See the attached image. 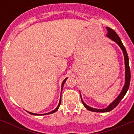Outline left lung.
<instances>
[{
	"mask_svg": "<svg viewBox=\"0 0 134 134\" xmlns=\"http://www.w3.org/2000/svg\"><path fill=\"white\" fill-rule=\"evenodd\" d=\"M107 30H108V34L106 35V36L108 37V38L111 39L113 41H114L118 44L120 46V47L121 48V49L122 50L123 53H124V56H125V69H126V71H125V84L124 87H123V89L122 90V92H120V94H119V96L116 98V99H115V101L113 103L109 105V106L107 107V108H104V109H97V108H92V107H90L88 105H86L85 103L83 102V101L82 100V103L83 104V106L86 107V108H87L88 110H90V111H93V112H109L110 110H112L113 108H115L116 107L118 104L120 102V101L123 99V97H125V94L127 93V90L129 89V84H130V80H131V72H130V68H129V57H128V55H127V51H126V48L123 45L122 41H121L120 37L118 35L116 32H115L114 30L111 29L110 28H108L107 27Z\"/></svg>",
	"mask_w": 134,
	"mask_h": 134,
	"instance_id": "1",
	"label": "left lung"
}]
</instances>
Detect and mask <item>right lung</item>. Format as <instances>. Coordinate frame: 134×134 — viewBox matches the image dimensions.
Segmentation results:
<instances>
[{"instance_id": "right-lung-1", "label": "right lung", "mask_w": 134, "mask_h": 134, "mask_svg": "<svg viewBox=\"0 0 134 134\" xmlns=\"http://www.w3.org/2000/svg\"><path fill=\"white\" fill-rule=\"evenodd\" d=\"M67 78H66V79H65L64 80V81H63V83H62V90H63V86H64V84H65V81H66V80H67ZM60 104H61V97H60V102H59L58 106H57V108H55V110H53V111H51V112H50V113H46V114H51V113H53L56 112L57 110H58V109L59 106H60ZM28 113H30V114L34 115H42V114H36V113H30V112H28ZM42 115H46V114H42Z\"/></svg>"}]
</instances>
